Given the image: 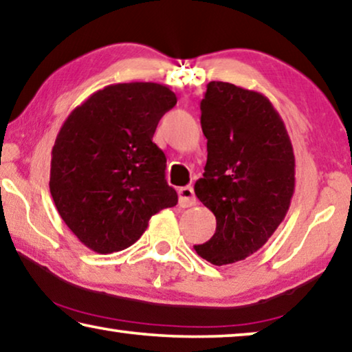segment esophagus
I'll return each instance as SVG.
<instances>
[{
  "mask_svg": "<svg viewBox=\"0 0 352 352\" xmlns=\"http://www.w3.org/2000/svg\"><path fill=\"white\" fill-rule=\"evenodd\" d=\"M177 195H179L181 208H190L197 204V197H195V192L192 187H181L179 190H177Z\"/></svg>",
  "mask_w": 352,
  "mask_h": 352,
  "instance_id": "obj_1",
  "label": "esophagus"
}]
</instances>
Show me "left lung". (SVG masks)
I'll return each mask as SVG.
<instances>
[{"label": "left lung", "instance_id": "obj_1", "mask_svg": "<svg viewBox=\"0 0 352 352\" xmlns=\"http://www.w3.org/2000/svg\"><path fill=\"white\" fill-rule=\"evenodd\" d=\"M201 129L208 162L195 193L217 228L195 250L225 266L258 252L283 221L296 186L294 151L267 97L231 83L208 85Z\"/></svg>", "mask_w": 352, "mask_h": 352}]
</instances>
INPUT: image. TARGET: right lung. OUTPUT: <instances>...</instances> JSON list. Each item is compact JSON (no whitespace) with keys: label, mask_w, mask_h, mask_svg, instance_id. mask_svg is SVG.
Returning <instances> with one entry per match:
<instances>
[{"label":"right lung","mask_w":352,"mask_h":352,"mask_svg":"<svg viewBox=\"0 0 352 352\" xmlns=\"http://www.w3.org/2000/svg\"><path fill=\"white\" fill-rule=\"evenodd\" d=\"M165 85H108L70 111L52 149L50 193L69 230L96 253L135 244L159 210L176 206L166 157L153 142L176 105Z\"/></svg>","instance_id":"right-lung-1"}]
</instances>
